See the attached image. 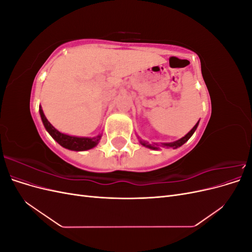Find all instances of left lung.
Here are the masks:
<instances>
[{"instance_id": "left-lung-1", "label": "left lung", "mask_w": 252, "mask_h": 252, "mask_svg": "<svg viewBox=\"0 0 252 252\" xmlns=\"http://www.w3.org/2000/svg\"><path fill=\"white\" fill-rule=\"evenodd\" d=\"M197 125H199V122H197V123L194 125V127L191 129V130H190L185 136H183L182 139H180V140H178V141H175V142H173V143H165V144H162V145H163V146H166V147H173V148H178V147L182 146V145L185 144V143L190 139V136H191V135L193 134V132L195 131V129H196ZM141 143H142L143 146H146V147L151 148V149H158V144L150 145V144H148V142H145V141H141Z\"/></svg>"}]
</instances>
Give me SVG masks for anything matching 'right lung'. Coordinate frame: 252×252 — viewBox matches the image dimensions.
<instances>
[{
  "label": "right lung",
  "instance_id": "add662e5",
  "mask_svg": "<svg viewBox=\"0 0 252 252\" xmlns=\"http://www.w3.org/2000/svg\"><path fill=\"white\" fill-rule=\"evenodd\" d=\"M40 114L43 121V124L46 128V130L49 132V134L55 139L61 146H63L64 148L70 149V150H75V151H83V150H88L94 148L95 145L98 143L101 139V134L95 136V138H78V136H71V135H67L62 132L58 131L57 129L53 127L48 120L45 117V114L40 107Z\"/></svg>",
  "mask_w": 252,
  "mask_h": 252
}]
</instances>
